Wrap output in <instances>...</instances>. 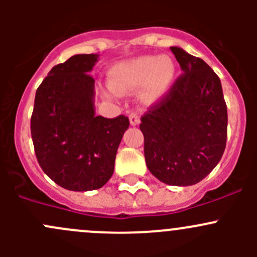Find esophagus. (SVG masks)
Masks as SVG:
<instances>
[{
	"label": "esophagus",
	"mask_w": 257,
	"mask_h": 257,
	"mask_svg": "<svg viewBox=\"0 0 257 257\" xmlns=\"http://www.w3.org/2000/svg\"><path fill=\"white\" fill-rule=\"evenodd\" d=\"M129 121H131L132 125H138L141 123V116L137 112H132L129 114Z\"/></svg>",
	"instance_id": "34e87169"
}]
</instances>
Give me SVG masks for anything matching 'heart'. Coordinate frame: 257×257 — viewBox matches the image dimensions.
I'll return each instance as SVG.
<instances>
[{
  "label": "heart",
  "mask_w": 257,
  "mask_h": 257,
  "mask_svg": "<svg viewBox=\"0 0 257 257\" xmlns=\"http://www.w3.org/2000/svg\"><path fill=\"white\" fill-rule=\"evenodd\" d=\"M174 77V62L169 57L143 56L113 66L108 73V83L119 94L143 85L142 95L145 99H155L169 89Z\"/></svg>",
  "instance_id": "b5f03b06"
}]
</instances>
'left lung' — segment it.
I'll return each instance as SVG.
<instances>
[{"label":"left lung","mask_w":257,"mask_h":257,"mask_svg":"<svg viewBox=\"0 0 257 257\" xmlns=\"http://www.w3.org/2000/svg\"><path fill=\"white\" fill-rule=\"evenodd\" d=\"M184 72L142 116L145 163L168 185L203 180L224 154L227 109L221 82L199 57L170 47Z\"/></svg>","instance_id":"8db88e82"}]
</instances>
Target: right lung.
<instances>
[{
  "instance_id": "1",
  "label": "right lung",
  "mask_w": 257,
  "mask_h": 257,
  "mask_svg": "<svg viewBox=\"0 0 257 257\" xmlns=\"http://www.w3.org/2000/svg\"><path fill=\"white\" fill-rule=\"evenodd\" d=\"M98 54H76L54 66L37 88L31 136L38 164L56 184L72 191L99 189L114 172L116 150L129 128L124 115H95Z\"/></svg>"
}]
</instances>
